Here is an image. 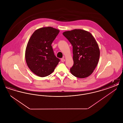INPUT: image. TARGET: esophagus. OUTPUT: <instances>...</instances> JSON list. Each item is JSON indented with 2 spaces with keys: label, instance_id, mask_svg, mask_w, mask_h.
Listing matches in <instances>:
<instances>
[{
  "label": "esophagus",
  "instance_id": "obj_1",
  "mask_svg": "<svg viewBox=\"0 0 123 123\" xmlns=\"http://www.w3.org/2000/svg\"><path fill=\"white\" fill-rule=\"evenodd\" d=\"M61 61L62 62H64L65 61V59H64V58H62V59H61Z\"/></svg>",
  "mask_w": 123,
  "mask_h": 123
}]
</instances>
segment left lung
<instances>
[{
	"mask_svg": "<svg viewBox=\"0 0 123 123\" xmlns=\"http://www.w3.org/2000/svg\"><path fill=\"white\" fill-rule=\"evenodd\" d=\"M63 35L73 47L74 64L71 73L80 78L90 76L98 63L100 51L93 35L87 31L75 29L65 31Z\"/></svg>",
	"mask_w": 123,
	"mask_h": 123,
	"instance_id": "obj_1",
	"label": "left lung"
}]
</instances>
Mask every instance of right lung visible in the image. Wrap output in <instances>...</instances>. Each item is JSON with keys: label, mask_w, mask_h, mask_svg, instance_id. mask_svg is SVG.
Returning <instances> with one entry per match:
<instances>
[{"label": "right lung", "mask_w": 123, "mask_h": 123, "mask_svg": "<svg viewBox=\"0 0 123 123\" xmlns=\"http://www.w3.org/2000/svg\"><path fill=\"white\" fill-rule=\"evenodd\" d=\"M59 31L51 27H43L36 30L30 37L25 57L29 69L36 75L49 76L59 64L60 60L54 55L51 45Z\"/></svg>", "instance_id": "add662e5"}]
</instances>
